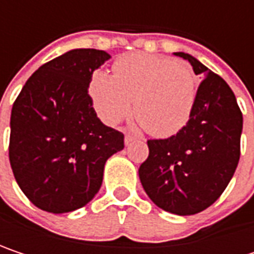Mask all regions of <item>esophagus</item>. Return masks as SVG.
Wrapping results in <instances>:
<instances>
[{
	"label": "esophagus",
	"instance_id": "obj_1",
	"mask_svg": "<svg viewBox=\"0 0 254 254\" xmlns=\"http://www.w3.org/2000/svg\"><path fill=\"white\" fill-rule=\"evenodd\" d=\"M135 139H136V136H133V135H130V133H127V135H125V144H127V145H129L130 142H133Z\"/></svg>",
	"mask_w": 254,
	"mask_h": 254
}]
</instances>
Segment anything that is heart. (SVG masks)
I'll use <instances>...</instances> for the list:
<instances>
[{
  "label": "heart",
  "instance_id": "heart-1",
  "mask_svg": "<svg viewBox=\"0 0 254 254\" xmlns=\"http://www.w3.org/2000/svg\"><path fill=\"white\" fill-rule=\"evenodd\" d=\"M89 95L98 116L116 125L132 112L151 135L171 136L187 125L197 95L192 67L182 60L130 54L113 64V75L95 72Z\"/></svg>",
  "mask_w": 254,
  "mask_h": 254
}]
</instances>
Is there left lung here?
<instances>
[{"label": "left lung", "mask_w": 254, "mask_h": 254, "mask_svg": "<svg viewBox=\"0 0 254 254\" xmlns=\"http://www.w3.org/2000/svg\"><path fill=\"white\" fill-rule=\"evenodd\" d=\"M175 54L204 79L187 125L169 138L148 139V157L138 174L156 206L187 216L207 209L225 191L240 160L243 113L222 77L190 54Z\"/></svg>", "instance_id": "1"}]
</instances>
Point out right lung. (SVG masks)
<instances>
[{
	"mask_svg": "<svg viewBox=\"0 0 254 254\" xmlns=\"http://www.w3.org/2000/svg\"><path fill=\"white\" fill-rule=\"evenodd\" d=\"M110 56L72 50L26 80L10 121L8 157L25 195L50 213H67L98 192L106 160L125 147L124 133L97 118L88 86Z\"/></svg>",
	"mask_w": 254,
	"mask_h": 254,
	"instance_id": "obj_1",
	"label": "right lung"
}]
</instances>
